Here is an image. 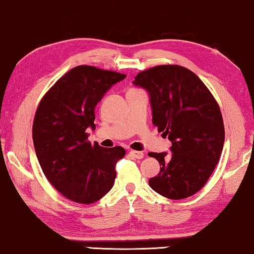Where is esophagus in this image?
Wrapping results in <instances>:
<instances>
[{"instance_id":"34e87169","label":"esophagus","mask_w":254,"mask_h":254,"mask_svg":"<svg viewBox=\"0 0 254 254\" xmlns=\"http://www.w3.org/2000/svg\"><path fill=\"white\" fill-rule=\"evenodd\" d=\"M129 154L130 156H133L134 158H136V159H142V158L144 157V153L141 151H136V150H131V151H129Z\"/></svg>"}]
</instances>
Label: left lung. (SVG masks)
Here are the masks:
<instances>
[{
	"label": "left lung",
	"instance_id": "8db88e82",
	"mask_svg": "<svg viewBox=\"0 0 254 254\" xmlns=\"http://www.w3.org/2000/svg\"><path fill=\"white\" fill-rule=\"evenodd\" d=\"M134 84L149 91L152 123L172 142L170 154L149 152L161 166L149 186L170 199L192 196L207 182L223 149L225 126L218 102L192 71L180 65L139 72Z\"/></svg>",
	"mask_w": 254,
	"mask_h": 254
}]
</instances>
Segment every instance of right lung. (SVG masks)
<instances>
[{
	"label": "right lung",
	"mask_w": 254,
	"mask_h": 254,
	"mask_svg": "<svg viewBox=\"0 0 254 254\" xmlns=\"http://www.w3.org/2000/svg\"><path fill=\"white\" fill-rule=\"evenodd\" d=\"M126 74L80 65L58 79L36 109L32 136L46 178L65 198L93 204L113 187L123 146L103 148L88 141L95 128V106Z\"/></svg>",
	"instance_id": "obj_1"
}]
</instances>
